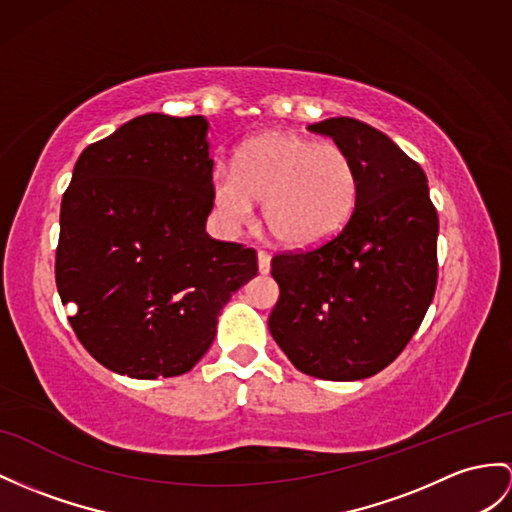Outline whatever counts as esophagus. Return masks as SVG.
Wrapping results in <instances>:
<instances>
[{"label": "esophagus", "instance_id": "obj_1", "mask_svg": "<svg viewBox=\"0 0 512 512\" xmlns=\"http://www.w3.org/2000/svg\"><path fill=\"white\" fill-rule=\"evenodd\" d=\"M269 269H271V256L267 252H258V271L269 273Z\"/></svg>", "mask_w": 512, "mask_h": 512}]
</instances>
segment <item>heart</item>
Listing matches in <instances>:
<instances>
[{"label": "heart", "mask_w": 512, "mask_h": 512, "mask_svg": "<svg viewBox=\"0 0 512 512\" xmlns=\"http://www.w3.org/2000/svg\"><path fill=\"white\" fill-rule=\"evenodd\" d=\"M358 178L350 154L306 134L271 132L249 141L234 167L219 169L213 197L226 228L239 230L263 204L269 232L289 247H315L350 221Z\"/></svg>", "instance_id": "b5f03b06"}]
</instances>
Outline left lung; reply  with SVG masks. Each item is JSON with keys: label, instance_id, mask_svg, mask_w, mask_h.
<instances>
[{"label": "left lung", "instance_id": "8db88e82", "mask_svg": "<svg viewBox=\"0 0 512 512\" xmlns=\"http://www.w3.org/2000/svg\"><path fill=\"white\" fill-rule=\"evenodd\" d=\"M350 154L358 195L343 230L278 254L269 330L295 369L321 380L376 376L402 354L436 291L439 217L428 178L384 132L352 117L308 126Z\"/></svg>", "mask_w": 512, "mask_h": 512}]
</instances>
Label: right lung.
<instances>
[{
	"instance_id": "obj_1",
	"label": "right lung",
	"mask_w": 512,
	"mask_h": 512,
	"mask_svg": "<svg viewBox=\"0 0 512 512\" xmlns=\"http://www.w3.org/2000/svg\"><path fill=\"white\" fill-rule=\"evenodd\" d=\"M208 128L202 115L134 117L84 149L62 195L58 293L86 352L119 376L191 371L258 273L254 249L206 234Z\"/></svg>"
}]
</instances>
